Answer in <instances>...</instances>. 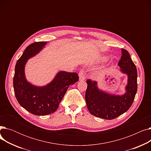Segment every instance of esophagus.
Segmentation results:
<instances>
[{
    "mask_svg": "<svg viewBox=\"0 0 151 151\" xmlns=\"http://www.w3.org/2000/svg\"><path fill=\"white\" fill-rule=\"evenodd\" d=\"M85 79V71L84 70H80L79 72V80L80 81H83Z\"/></svg>",
    "mask_w": 151,
    "mask_h": 151,
    "instance_id": "1",
    "label": "esophagus"
}]
</instances>
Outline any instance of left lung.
I'll return each instance as SVG.
<instances>
[{
  "label": "left lung",
  "mask_w": 151,
  "mask_h": 151,
  "mask_svg": "<svg viewBox=\"0 0 151 151\" xmlns=\"http://www.w3.org/2000/svg\"><path fill=\"white\" fill-rule=\"evenodd\" d=\"M122 73L128 76L126 92L122 96H115L101 91L96 81L88 80L85 99L91 114L105 119H113L130 108L137 91V70L129 52L122 49V56L118 63Z\"/></svg>",
  "instance_id": "1"
}]
</instances>
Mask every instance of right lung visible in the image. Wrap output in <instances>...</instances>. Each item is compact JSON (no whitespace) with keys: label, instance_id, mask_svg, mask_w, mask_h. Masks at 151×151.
<instances>
[{"label":"right lung","instance_id":"add662e5","mask_svg":"<svg viewBox=\"0 0 151 151\" xmlns=\"http://www.w3.org/2000/svg\"><path fill=\"white\" fill-rule=\"evenodd\" d=\"M46 42H35L28 46L15 66L13 88L19 105L29 113L37 116L53 113L68 87L79 80L76 73L59 71L54 80L43 87L35 86L26 80L24 67L27 60L40 51Z\"/></svg>","mask_w":151,"mask_h":151}]
</instances>
